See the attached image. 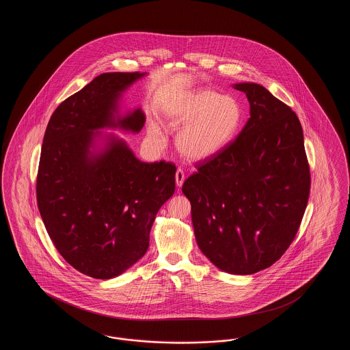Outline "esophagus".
Returning a JSON list of instances; mask_svg holds the SVG:
<instances>
[{
	"instance_id": "obj_1",
	"label": "esophagus",
	"mask_w": 350,
	"mask_h": 350,
	"mask_svg": "<svg viewBox=\"0 0 350 350\" xmlns=\"http://www.w3.org/2000/svg\"><path fill=\"white\" fill-rule=\"evenodd\" d=\"M185 177H186V176H185L183 169H177V172H176V185H177V187H181V186H183Z\"/></svg>"
}]
</instances>
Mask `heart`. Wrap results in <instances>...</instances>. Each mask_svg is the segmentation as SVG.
I'll use <instances>...</instances> for the list:
<instances>
[{"instance_id": "heart-1", "label": "heart", "mask_w": 350, "mask_h": 350, "mask_svg": "<svg viewBox=\"0 0 350 350\" xmlns=\"http://www.w3.org/2000/svg\"><path fill=\"white\" fill-rule=\"evenodd\" d=\"M164 117L173 129L183 126L176 140L183 156L191 161H204L232 143L243 123V109L231 96L198 89L167 103ZM148 137L154 144L164 143L163 131L156 123H150Z\"/></svg>"}]
</instances>
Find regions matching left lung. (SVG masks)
I'll return each mask as SVG.
<instances>
[{
	"mask_svg": "<svg viewBox=\"0 0 350 350\" xmlns=\"http://www.w3.org/2000/svg\"><path fill=\"white\" fill-rule=\"evenodd\" d=\"M234 89L250 118L232 143L197 164L183 185L202 253L230 274H253L282 257L299 230L310 167L297 114L262 85Z\"/></svg>",
	"mask_w": 350,
	"mask_h": 350,
	"instance_id": "8db88e82",
	"label": "left lung"
}]
</instances>
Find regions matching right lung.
<instances>
[{"label":"right lung","instance_id":"right-lung-1","mask_svg":"<svg viewBox=\"0 0 350 350\" xmlns=\"http://www.w3.org/2000/svg\"><path fill=\"white\" fill-rule=\"evenodd\" d=\"M146 73H102L52 114L36 178L38 208L55 248L70 267L110 280L150 247L160 207L176 189V165L140 161L123 139L137 133L142 109L119 114V100Z\"/></svg>","mask_w":350,"mask_h":350}]
</instances>
